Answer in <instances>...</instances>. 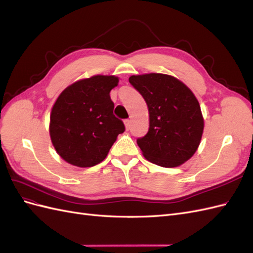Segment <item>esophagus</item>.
<instances>
[{
  "label": "esophagus",
  "mask_w": 253,
  "mask_h": 253,
  "mask_svg": "<svg viewBox=\"0 0 253 253\" xmlns=\"http://www.w3.org/2000/svg\"><path fill=\"white\" fill-rule=\"evenodd\" d=\"M125 125H126V129L131 128V120H129V119H126V120H125Z\"/></svg>",
  "instance_id": "1"
}]
</instances>
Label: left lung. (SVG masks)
Masks as SVG:
<instances>
[{
  "label": "left lung",
  "mask_w": 253,
  "mask_h": 253,
  "mask_svg": "<svg viewBox=\"0 0 253 253\" xmlns=\"http://www.w3.org/2000/svg\"><path fill=\"white\" fill-rule=\"evenodd\" d=\"M128 82L148 104L149 131L137 144L149 162L180 166L196 152L204 131L200 103L185 84L164 74L131 76Z\"/></svg>",
  "instance_id": "left-lung-1"
}]
</instances>
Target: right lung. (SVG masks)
<instances>
[{"label":"right lung","instance_id":"add662e5","mask_svg":"<svg viewBox=\"0 0 253 253\" xmlns=\"http://www.w3.org/2000/svg\"><path fill=\"white\" fill-rule=\"evenodd\" d=\"M114 76H94L73 83L53 104L49 133L58 154L68 164L93 167L108 155L124 121L113 114L110 91L117 86Z\"/></svg>","mask_w":253,"mask_h":253}]
</instances>
